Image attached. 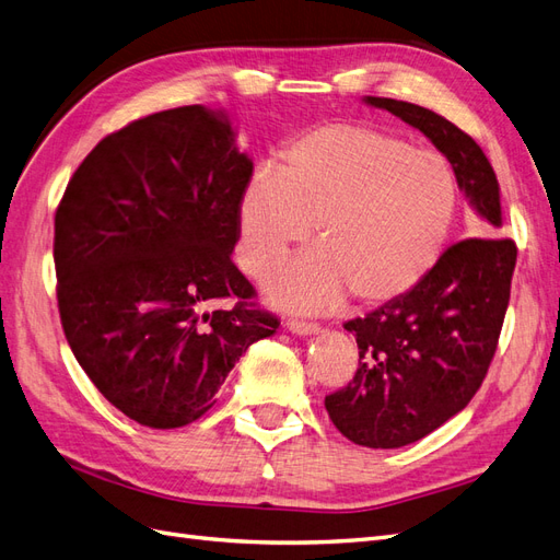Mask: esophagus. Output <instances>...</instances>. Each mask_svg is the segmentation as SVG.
<instances>
[{"mask_svg": "<svg viewBox=\"0 0 560 560\" xmlns=\"http://www.w3.org/2000/svg\"><path fill=\"white\" fill-rule=\"evenodd\" d=\"M287 329L294 331V334H301V336H308V334H317V331H319V325H317V322L290 317V319H287Z\"/></svg>", "mask_w": 560, "mask_h": 560, "instance_id": "obj_1", "label": "esophagus"}]
</instances>
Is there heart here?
<instances>
[{
	"label": "heart",
	"mask_w": 560,
	"mask_h": 560,
	"mask_svg": "<svg viewBox=\"0 0 560 560\" xmlns=\"http://www.w3.org/2000/svg\"><path fill=\"white\" fill-rule=\"evenodd\" d=\"M460 189L453 163L432 147L369 124H327L301 135L282 163L252 175L241 198L238 259L290 308H331L352 294L381 306L411 292L442 257Z\"/></svg>",
	"instance_id": "obj_1"
}]
</instances>
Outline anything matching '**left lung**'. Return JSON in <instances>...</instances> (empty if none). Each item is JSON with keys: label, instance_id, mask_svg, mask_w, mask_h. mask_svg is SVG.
I'll list each match as a JSON object with an SVG mask.
<instances>
[{"label": "left lung", "instance_id": "8db88e82", "mask_svg": "<svg viewBox=\"0 0 560 560\" xmlns=\"http://www.w3.org/2000/svg\"><path fill=\"white\" fill-rule=\"evenodd\" d=\"M448 156L457 186L486 222L502 226L500 186L481 147L432 109L366 97ZM516 243L465 238L444 249L411 292L346 322L360 348L352 381L325 397L336 430L369 448H399L444 425L477 395L510 306Z\"/></svg>", "mask_w": 560, "mask_h": 560}]
</instances>
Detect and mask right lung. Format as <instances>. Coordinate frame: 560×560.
Listing matches in <instances>:
<instances>
[{"label":"right lung","mask_w":560,"mask_h":560,"mask_svg":"<svg viewBox=\"0 0 560 560\" xmlns=\"http://www.w3.org/2000/svg\"><path fill=\"white\" fill-rule=\"evenodd\" d=\"M252 161L202 105L100 140L56 210L67 343L103 397L144 428L198 420L241 354L280 319L231 261ZM229 298L231 310L208 312Z\"/></svg>","instance_id":"add662e5"}]
</instances>
